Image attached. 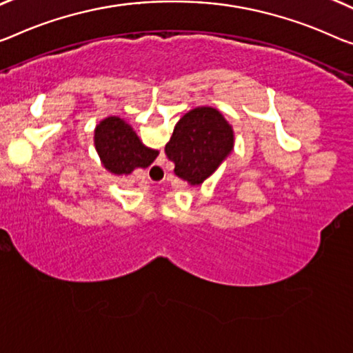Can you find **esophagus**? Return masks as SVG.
<instances>
[{"instance_id": "obj_1", "label": "esophagus", "mask_w": 353, "mask_h": 353, "mask_svg": "<svg viewBox=\"0 0 353 353\" xmlns=\"http://www.w3.org/2000/svg\"><path fill=\"white\" fill-rule=\"evenodd\" d=\"M161 175H165L164 167H162L161 164H156V165H153V167H151V170L148 172V178H150V181H151V183H154V181L150 178L151 176H154L155 180H158V176H161Z\"/></svg>"}]
</instances>
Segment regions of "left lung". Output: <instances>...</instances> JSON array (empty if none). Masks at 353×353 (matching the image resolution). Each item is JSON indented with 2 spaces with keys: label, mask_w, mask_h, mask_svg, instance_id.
Returning <instances> with one entry per match:
<instances>
[{
  "label": "left lung",
  "mask_w": 353,
  "mask_h": 353,
  "mask_svg": "<svg viewBox=\"0 0 353 353\" xmlns=\"http://www.w3.org/2000/svg\"><path fill=\"white\" fill-rule=\"evenodd\" d=\"M235 132L214 107L200 105L176 123L165 145V154L175 164V175L191 186H200L232 154Z\"/></svg>",
  "instance_id": "1"
}]
</instances>
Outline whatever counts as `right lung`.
I'll list each match as a JSON object with an SVG mask.
<instances>
[{"label": "right lung", "instance_id": "add662e5", "mask_svg": "<svg viewBox=\"0 0 353 353\" xmlns=\"http://www.w3.org/2000/svg\"><path fill=\"white\" fill-rule=\"evenodd\" d=\"M94 148L102 165L113 175H129L135 169H146L159 151L148 148L123 118L107 117L94 129Z\"/></svg>", "mask_w": 353, "mask_h": 353}]
</instances>
